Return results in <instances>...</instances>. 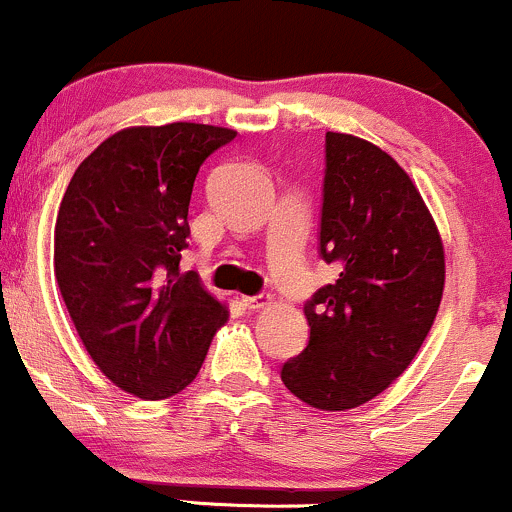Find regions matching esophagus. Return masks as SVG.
I'll return each mask as SVG.
<instances>
[{"mask_svg": "<svg viewBox=\"0 0 512 512\" xmlns=\"http://www.w3.org/2000/svg\"><path fill=\"white\" fill-rule=\"evenodd\" d=\"M269 303H272V296H267V293H260V296H243V305L250 310L267 308Z\"/></svg>", "mask_w": 512, "mask_h": 512, "instance_id": "esophagus-1", "label": "esophagus"}]
</instances>
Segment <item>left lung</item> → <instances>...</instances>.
Listing matches in <instances>:
<instances>
[{"label": "left lung", "instance_id": "1", "mask_svg": "<svg viewBox=\"0 0 512 512\" xmlns=\"http://www.w3.org/2000/svg\"><path fill=\"white\" fill-rule=\"evenodd\" d=\"M320 255L337 269L305 305L310 342L281 368L291 395L346 411L387 390L431 332L445 289V250L424 197L380 146L325 137Z\"/></svg>", "mask_w": 512, "mask_h": 512}]
</instances>
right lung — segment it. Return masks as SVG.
<instances>
[{
    "label": "right lung",
    "mask_w": 512,
    "mask_h": 512,
    "mask_svg": "<svg viewBox=\"0 0 512 512\" xmlns=\"http://www.w3.org/2000/svg\"><path fill=\"white\" fill-rule=\"evenodd\" d=\"M236 129L127 127L76 168L55 223V276L88 356L110 383L168 399L197 378L228 308L180 274L199 166Z\"/></svg>",
    "instance_id": "obj_1"
}]
</instances>
